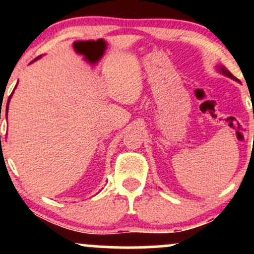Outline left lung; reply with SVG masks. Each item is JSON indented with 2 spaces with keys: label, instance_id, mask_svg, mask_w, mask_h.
I'll use <instances>...</instances> for the list:
<instances>
[{
  "label": "left lung",
  "instance_id": "obj_1",
  "mask_svg": "<svg viewBox=\"0 0 254 254\" xmlns=\"http://www.w3.org/2000/svg\"><path fill=\"white\" fill-rule=\"evenodd\" d=\"M218 70H220L221 72H222L223 75H226V76H228V77H230V78H233V80H235V81H239L238 78H235L234 76H233V75L230 74V72H229L228 70H227V69L224 68V66H221V65H220V66H218Z\"/></svg>",
  "mask_w": 254,
  "mask_h": 254
}]
</instances>
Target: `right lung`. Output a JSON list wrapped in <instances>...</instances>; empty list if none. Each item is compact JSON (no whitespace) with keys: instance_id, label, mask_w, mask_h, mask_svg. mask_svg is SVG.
I'll use <instances>...</instances> for the list:
<instances>
[{"instance_id":"1","label":"right lung","mask_w":254,"mask_h":254,"mask_svg":"<svg viewBox=\"0 0 254 254\" xmlns=\"http://www.w3.org/2000/svg\"><path fill=\"white\" fill-rule=\"evenodd\" d=\"M40 57H42V56H38V57L36 58V60H33V61H32V62H31V63H33V62H34V61H37V60H38V58H40ZM11 94H13V93H11ZM11 94H10V97H9V99H8V103H7V109H5V111H7V112H8V104H9V100H10V98H11Z\"/></svg>"}]
</instances>
